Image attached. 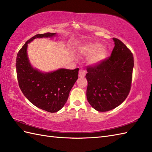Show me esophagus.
<instances>
[{"label":"esophagus","mask_w":152,"mask_h":152,"mask_svg":"<svg viewBox=\"0 0 152 152\" xmlns=\"http://www.w3.org/2000/svg\"><path fill=\"white\" fill-rule=\"evenodd\" d=\"M86 70H84L83 69H80L79 70V72H78L79 77H83L86 76Z\"/></svg>","instance_id":"obj_1"}]
</instances>
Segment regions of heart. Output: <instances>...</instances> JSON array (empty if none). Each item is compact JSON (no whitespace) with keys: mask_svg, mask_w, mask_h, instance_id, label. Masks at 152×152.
<instances>
[{"mask_svg":"<svg viewBox=\"0 0 152 152\" xmlns=\"http://www.w3.org/2000/svg\"><path fill=\"white\" fill-rule=\"evenodd\" d=\"M78 52L81 55L87 57L89 64L93 66L100 64L107 57V49L104 46L97 43H88L80 47Z\"/></svg>","mask_w":152,"mask_h":152,"instance_id":"1","label":"heart"}]
</instances>
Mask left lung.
<instances>
[{
    "label": "left lung",
    "instance_id": "8db88e82",
    "mask_svg": "<svg viewBox=\"0 0 152 152\" xmlns=\"http://www.w3.org/2000/svg\"><path fill=\"white\" fill-rule=\"evenodd\" d=\"M111 57L87 69V99L95 110L110 111L124 102L129 93L133 56L121 41L113 38Z\"/></svg>",
    "mask_w": 152,
    "mask_h": 152
}]
</instances>
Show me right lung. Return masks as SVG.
Listing matches in <instances>:
<instances>
[{
  "label": "right lung",
  "mask_w": 152,
  "mask_h": 152,
  "mask_svg": "<svg viewBox=\"0 0 152 152\" xmlns=\"http://www.w3.org/2000/svg\"><path fill=\"white\" fill-rule=\"evenodd\" d=\"M57 33L37 34L27 41L17 56L16 70L20 89L31 104L50 113L59 111L67 101L69 93L78 78L79 69H59L43 72L31 65L28 45L37 38H53Z\"/></svg>",
  "instance_id": "right-lung-1"
}]
</instances>
